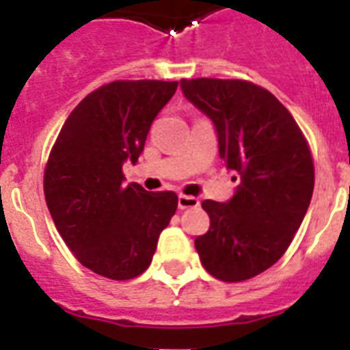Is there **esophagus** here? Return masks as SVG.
Segmentation results:
<instances>
[{"instance_id":"esophagus-1","label":"esophagus","mask_w":350,"mask_h":350,"mask_svg":"<svg viewBox=\"0 0 350 350\" xmlns=\"http://www.w3.org/2000/svg\"><path fill=\"white\" fill-rule=\"evenodd\" d=\"M198 205H200L198 198L185 196V194H180V196H178V207H180L181 211H185V208H196Z\"/></svg>"}]
</instances>
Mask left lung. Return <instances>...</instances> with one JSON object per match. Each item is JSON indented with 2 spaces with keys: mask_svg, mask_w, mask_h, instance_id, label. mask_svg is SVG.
I'll return each mask as SVG.
<instances>
[{
  "mask_svg": "<svg viewBox=\"0 0 350 350\" xmlns=\"http://www.w3.org/2000/svg\"><path fill=\"white\" fill-rule=\"evenodd\" d=\"M180 85L214 123L219 158L239 176L229 202L202 203L211 227L194 245L208 274L243 282L274 265L304 221L314 189L309 145L291 112L258 85L214 78Z\"/></svg>",
  "mask_w": 350,
  "mask_h": 350,
  "instance_id": "obj_1",
  "label": "left lung"
}]
</instances>
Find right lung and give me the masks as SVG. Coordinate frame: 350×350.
I'll list each match as a JSON object with an SVG mask.
<instances>
[{
  "label": "right lung",
  "mask_w": 350,
  "mask_h": 350,
  "mask_svg": "<svg viewBox=\"0 0 350 350\" xmlns=\"http://www.w3.org/2000/svg\"><path fill=\"white\" fill-rule=\"evenodd\" d=\"M176 89L178 81L156 79L103 85L70 112L52 147L46 207L79 263L100 276L132 280L147 271L178 208L174 192L125 185L123 176Z\"/></svg>",
  "instance_id": "obj_1"
}]
</instances>
